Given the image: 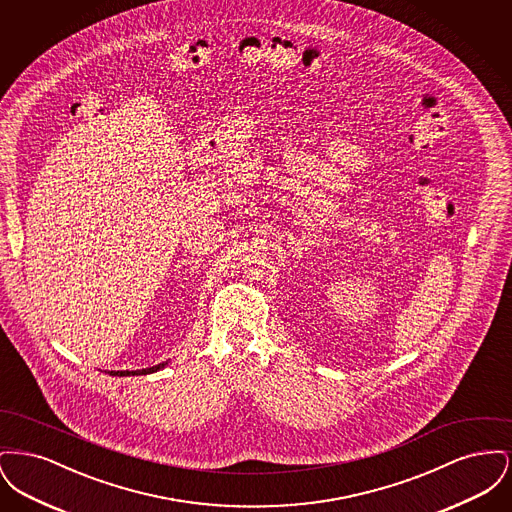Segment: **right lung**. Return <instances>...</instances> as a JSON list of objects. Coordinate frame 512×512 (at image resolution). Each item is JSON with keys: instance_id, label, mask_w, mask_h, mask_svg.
<instances>
[{"instance_id": "right-lung-1", "label": "right lung", "mask_w": 512, "mask_h": 512, "mask_svg": "<svg viewBox=\"0 0 512 512\" xmlns=\"http://www.w3.org/2000/svg\"><path fill=\"white\" fill-rule=\"evenodd\" d=\"M165 366V363H161V365L157 366H149V368H142V370H113L111 374L113 376H138V374H151V372H157L159 368H163Z\"/></svg>"}]
</instances>
